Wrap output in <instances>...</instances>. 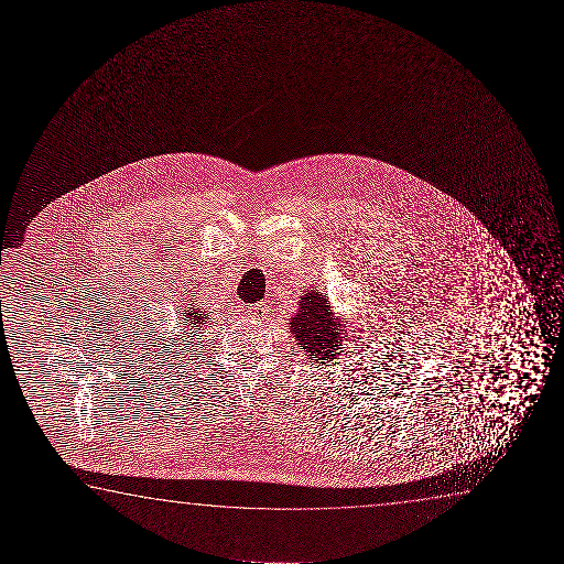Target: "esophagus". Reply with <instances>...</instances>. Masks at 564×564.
<instances>
[{"instance_id":"1","label":"esophagus","mask_w":564,"mask_h":564,"mask_svg":"<svg viewBox=\"0 0 564 564\" xmlns=\"http://www.w3.org/2000/svg\"><path fill=\"white\" fill-rule=\"evenodd\" d=\"M248 314L252 319H265L268 314H270V308H268V304L265 302H260V304H252V306H248Z\"/></svg>"}]
</instances>
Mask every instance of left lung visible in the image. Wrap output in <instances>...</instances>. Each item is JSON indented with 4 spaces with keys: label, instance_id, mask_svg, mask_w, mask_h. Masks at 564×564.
I'll list each match as a JSON object with an SVG mask.
<instances>
[{
    "label": "left lung",
    "instance_id": "8db88e82",
    "mask_svg": "<svg viewBox=\"0 0 564 564\" xmlns=\"http://www.w3.org/2000/svg\"><path fill=\"white\" fill-rule=\"evenodd\" d=\"M289 333L302 348V355L314 366H339L340 356L347 348V317L333 312L325 293L317 289L304 291L294 316L289 317Z\"/></svg>",
    "mask_w": 564,
    "mask_h": 564
}]
</instances>
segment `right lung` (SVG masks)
I'll list each match as a JSON object with an SVG mask.
<instances>
[{
	"instance_id": "1",
	"label": "right lung",
	"mask_w": 564,
	"mask_h": 564,
	"mask_svg": "<svg viewBox=\"0 0 564 564\" xmlns=\"http://www.w3.org/2000/svg\"><path fill=\"white\" fill-rule=\"evenodd\" d=\"M206 312L208 310H202L196 299H191V302H186L185 306H181V316H183L181 319H183V327H186V332L198 329L202 325L208 324V319H212V317Z\"/></svg>"
}]
</instances>
